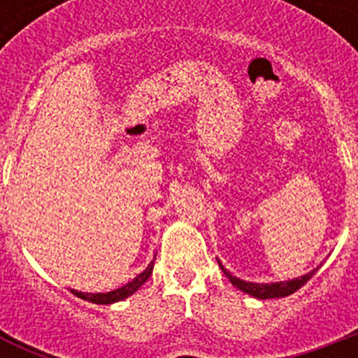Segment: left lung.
Instances as JSON below:
<instances>
[{
    "label": "left lung",
    "mask_w": 358,
    "mask_h": 358,
    "mask_svg": "<svg viewBox=\"0 0 358 358\" xmlns=\"http://www.w3.org/2000/svg\"><path fill=\"white\" fill-rule=\"evenodd\" d=\"M218 265H220L222 273L229 278V281L236 287V289H240L242 292L249 294V296L258 297V299H271V297L290 296V294H294L296 290L301 289L306 281H308L310 278L317 273V268H314V271H310V273L305 274V276L296 278V280H290V281H278V283H252V281H243V280H238V278L233 276L229 271H226V268L222 267V264H220V262H218Z\"/></svg>",
    "instance_id": "8db88e82"
}]
</instances>
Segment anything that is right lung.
<instances>
[{"mask_svg":"<svg viewBox=\"0 0 358 358\" xmlns=\"http://www.w3.org/2000/svg\"><path fill=\"white\" fill-rule=\"evenodd\" d=\"M156 260V258H154ZM154 260L148 264V267L145 268L143 273L138 274V276L134 278L132 281H129V283H125L123 287H120V289L116 290H110V292H106V294H90V292H78V290L71 289V294H75L77 297H80V299H85V301H91V303H96V305H110V303H116V301H122V299H125V297L132 296V294L136 292V290L140 289L141 285H143L145 281L150 278L152 274V268H154Z\"/></svg>","mask_w":358,"mask_h":358,"instance_id":"obj_1","label":"right lung"}]
</instances>
